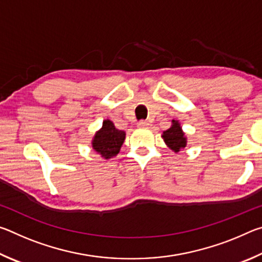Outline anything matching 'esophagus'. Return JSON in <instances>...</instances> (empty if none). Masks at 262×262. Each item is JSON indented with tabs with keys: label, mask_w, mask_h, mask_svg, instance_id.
I'll return each mask as SVG.
<instances>
[{
	"label": "esophagus",
	"mask_w": 262,
	"mask_h": 262,
	"mask_svg": "<svg viewBox=\"0 0 262 262\" xmlns=\"http://www.w3.org/2000/svg\"><path fill=\"white\" fill-rule=\"evenodd\" d=\"M137 125H139L140 128H145V127L149 126V123H148V121H145V120H141V121H139Z\"/></svg>",
	"instance_id": "1"
}]
</instances>
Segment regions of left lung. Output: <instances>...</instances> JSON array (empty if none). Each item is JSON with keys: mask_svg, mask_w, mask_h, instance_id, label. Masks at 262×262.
I'll list each match as a JSON object with an SVG mask.
<instances>
[{"mask_svg": "<svg viewBox=\"0 0 262 262\" xmlns=\"http://www.w3.org/2000/svg\"><path fill=\"white\" fill-rule=\"evenodd\" d=\"M163 139L165 143L170 147L174 152H178L181 148L186 147V137L184 136V133L181 130V127L178 121L173 120V125L163 133Z\"/></svg>", "mask_w": 262, "mask_h": 262, "instance_id": "1", "label": "left lung"}]
</instances>
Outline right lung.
Masks as SVG:
<instances>
[{
    "instance_id": "1",
    "label": "right lung",
    "mask_w": 262,
    "mask_h": 262,
    "mask_svg": "<svg viewBox=\"0 0 262 262\" xmlns=\"http://www.w3.org/2000/svg\"><path fill=\"white\" fill-rule=\"evenodd\" d=\"M126 134L123 130L115 128L114 123L110 120L103 122V127L96 133L95 139L92 141V147L101 157L106 159L117 156L125 141Z\"/></svg>"
}]
</instances>
